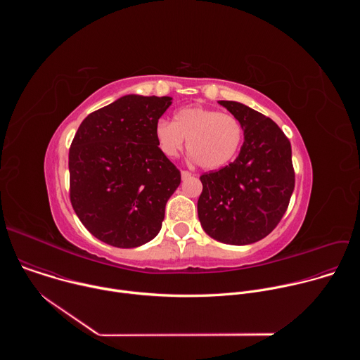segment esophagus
<instances>
[{"mask_svg": "<svg viewBox=\"0 0 360 360\" xmlns=\"http://www.w3.org/2000/svg\"><path fill=\"white\" fill-rule=\"evenodd\" d=\"M181 176H182V179H186V178H191L192 174H191L189 171H182V172H181Z\"/></svg>", "mask_w": 360, "mask_h": 360, "instance_id": "esophagus-1", "label": "esophagus"}]
</instances>
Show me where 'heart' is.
Segmentation results:
<instances>
[{
	"mask_svg": "<svg viewBox=\"0 0 360 360\" xmlns=\"http://www.w3.org/2000/svg\"><path fill=\"white\" fill-rule=\"evenodd\" d=\"M243 138L240 121L231 115L203 107H186L174 115V122L160 121L155 139L164 155L174 158L188 141V153L203 169H218L229 164Z\"/></svg>",
	"mask_w": 360,
	"mask_h": 360,
	"instance_id": "heart-1",
	"label": "heart"
}]
</instances>
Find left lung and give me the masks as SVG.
I'll use <instances>...</instances> for the list:
<instances>
[{
    "mask_svg": "<svg viewBox=\"0 0 360 360\" xmlns=\"http://www.w3.org/2000/svg\"><path fill=\"white\" fill-rule=\"evenodd\" d=\"M243 128L238 158L200 175L198 217L211 238L248 245L269 235L285 215L295 188L292 148L268 117L235 101H219Z\"/></svg>",
    "mask_w": 360,
    "mask_h": 360,
    "instance_id": "8db88e82",
    "label": "left lung"
}]
</instances>
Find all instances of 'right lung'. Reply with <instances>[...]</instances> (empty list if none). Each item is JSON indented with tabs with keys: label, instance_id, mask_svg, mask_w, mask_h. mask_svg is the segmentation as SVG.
<instances>
[{
	"label": "right lung",
	"instance_id": "right-lung-1",
	"mask_svg": "<svg viewBox=\"0 0 360 360\" xmlns=\"http://www.w3.org/2000/svg\"><path fill=\"white\" fill-rule=\"evenodd\" d=\"M171 96L125 95L91 112L70 148V199L99 240L136 248L155 238L179 169L155 139Z\"/></svg>",
	"mask_w": 360,
	"mask_h": 360
}]
</instances>
